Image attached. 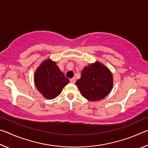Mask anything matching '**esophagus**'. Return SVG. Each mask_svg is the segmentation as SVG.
<instances>
[{
  "label": "esophagus",
  "mask_w": 148,
  "mask_h": 148,
  "mask_svg": "<svg viewBox=\"0 0 148 148\" xmlns=\"http://www.w3.org/2000/svg\"><path fill=\"white\" fill-rule=\"evenodd\" d=\"M76 79H75V78H74H74L70 79V82H71V83H72V84H74V83H75V82H76Z\"/></svg>",
  "instance_id": "34e87169"
}]
</instances>
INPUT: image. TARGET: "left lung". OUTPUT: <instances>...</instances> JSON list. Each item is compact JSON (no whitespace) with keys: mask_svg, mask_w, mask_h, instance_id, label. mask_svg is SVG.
Instances as JSON below:
<instances>
[{"mask_svg":"<svg viewBox=\"0 0 148 148\" xmlns=\"http://www.w3.org/2000/svg\"><path fill=\"white\" fill-rule=\"evenodd\" d=\"M84 98L90 101L101 100L106 97L113 86L112 73L99 62L85 67L81 78L76 82Z\"/></svg>","mask_w":148,"mask_h":148,"instance_id":"left-lung-1","label":"left lung"}]
</instances>
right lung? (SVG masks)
<instances>
[{
  "instance_id": "obj_1",
  "label": "right lung",
  "mask_w": 148,
  "mask_h": 148,
  "mask_svg": "<svg viewBox=\"0 0 148 148\" xmlns=\"http://www.w3.org/2000/svg\"><path fill=\"white\" fill-rule=\"evenodd\" d=\"M36 88L47 99L59 96L69 79L60 71L56 62L47 59L39 66L34 75Z\"/></svg>"
}]
</instances>
